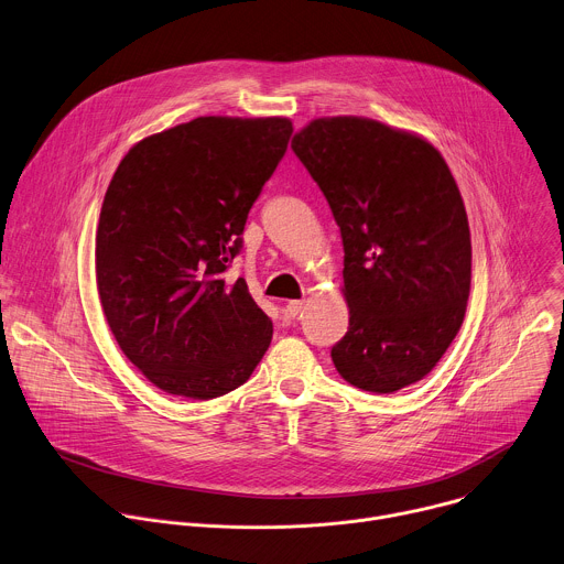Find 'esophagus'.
Returning a JSON list of instances; mask_svg holds the SVG:
<instances>
[{
  "instance_id": "obj_1",
  "label": "esophagus",
  "mask_w": 564,
  "mask_h": 564,
  "mask_svg": "<svg viewBox=\"0 0 564 564\" xmlns=\"http://www.w3.org/2000/svg\"><path fill=\"white\" fill-rule=\"evenodd\" d=\"M302 311H304V300H291L284 304L286 317H297Z\"/></svg>"
}]
</instances>
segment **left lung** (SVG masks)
<instances>
[{"label":"left lung","instance_id":"1","mask_svg":"<svg viewBox=\"0 0 564 564\" xmlns=\"http://www.w3.org/2000/svg\"><path fill=\"white\" fill-rule=\"evenodd\" d=\"M291 149L324 193L345 247L349 330L330 349L349 384L393 393L458 335L471 289L460 188L424 138L378 120H311Z\"/></svg>","mask_w":564,"mask_h":564}]
</instances>
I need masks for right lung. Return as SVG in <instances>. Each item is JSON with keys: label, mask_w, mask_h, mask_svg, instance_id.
<instances>
[{"label": "right lung", "mask_w": 564, "mask_h": 564, "mask_svg": "<svg viewBox=\"0 0 564 564\" xmlns=\"http://www.w3.org/2000/svg\"><path fill=\"white\" fill-rule=\"evenodd\" d=\"M291 133L289 118H195L138 142L106 188L99 302L124 356L164 393H229L271 345L245 278L221 273Z\"/></svg>", "instance_id": "add662e5"}]
</instances>
